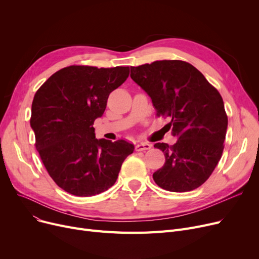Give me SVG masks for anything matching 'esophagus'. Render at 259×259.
Returning <instances> with one entry per match:
<instances>
[{"instance_id":"34e87169","label":"esophagus","mask_w":259,"mask_h":259,"mask_svg":"<svg viewBox=\"0 0 259 259\" xmlns=\"http://www.w3.org/2000/svg\"><path fill=\"white\" fill-rule=\"evenodd\" d=\"M151 147L152 146L149 143L141 142L137 146H135V150H137V151H145V150H149V149H151Z\"/></svg>"}]
</instances>
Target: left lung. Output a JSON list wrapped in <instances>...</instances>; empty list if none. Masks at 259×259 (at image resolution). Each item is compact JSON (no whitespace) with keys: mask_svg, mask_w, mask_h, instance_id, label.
I'll list each match as a JSON object with an SVG mask.
<instances>
[{"mask_svg":"<svg viewBox=\"0 0 259 259\" xmlns=\"http://www.w3.org/2000/svg\"><path fill=\"white\" fill-rule=\"evenodd\" d=\"M131 78L151 98L157 114L170 117L173 146L157 143L165 165L153 173L170 192L191 191L205 183L222 157L228 117L222 95L194 66L162 60L131 67Z\"/></svg>","mask_w":259,"mask_h":259,"instance_id":"1","label":"left lung"}]
</instances>
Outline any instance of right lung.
Masks as SVG:
<instances>
[{
	"mask_svg": "<svg viewBox=\"0 0 259 259\" xmlns=\"http://www.w3.org/2000/svg\"><path fill=\"white\" fill-rule=\"evenodd\" d=\"M129 76V67L69 66L36 91L30 126L35 148L51 179L66 192L93 196L114 185L134 145L95 139L93 122L109 94Z\"/></svg>",
	"mask_w": 259,
	"mask_h": 259,
	"instance_id": "right-lung-1",
	"label": "right lung"
}]
</instances>
